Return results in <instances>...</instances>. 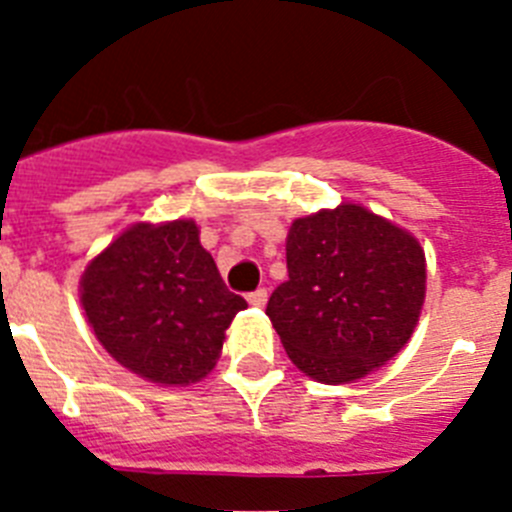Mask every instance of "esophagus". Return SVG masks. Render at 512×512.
Returning <instances> with one entry per match:
<instances>
[{
	"label": "esophagus",
	"instance_id": "34e87169",
	"mask_svg": "<svg viewBox=\"0 0 512 512\" xmlns=\"http://www.w3.org/2000/svg\"><path fill=\"white\" fill-rule=\"evenodd\" d=\"M266 297H269V295H266V289L261 287V289H256V292H251V295H248L246 300L251 302L253 307H264L266 305Z\"/></svg>",
	"mask_w": 512,
	"mask_h": 512
}]
</instances>
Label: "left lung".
<instances>
[{"label":"left lung","mask_w":512,"mask_h":512,"mask_svg":"<svg viewBox=\"0 0 512 512\" xmlns=\"http://www.w3.org/2000/svg\"><path fill=\"white\" fill-rule=\"evenodd\" d=\"M266 315L300 372L346 384L400 351L420 318L425 253L408 230L359 205L300 217Z\"/></svg>","instance_id":"obj_1"}]
</instances>
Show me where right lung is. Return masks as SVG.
<instances>
[{
  "label": "right lung",
  "instance_id": "1",
  "mask_svg": "<svg viewBox=\"0 0 512 512\" xmlns=\"http://www.w3.org/2000/svg\"><path fill=\"white\" fill-rule=\"evenodd\" d=\"M81 305L112 359L156 384L205 377L246 300L225 287L192 220L138 223L81 277Z\"/></svg>",
  "mask_w": 512,
  "mask_h": 512
}]
</instances>
